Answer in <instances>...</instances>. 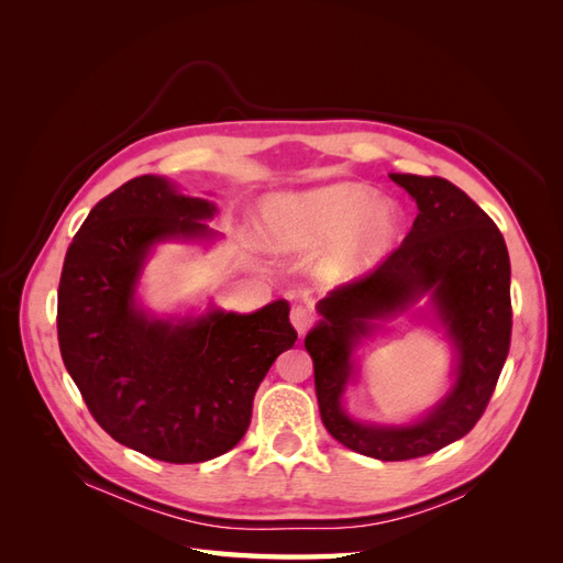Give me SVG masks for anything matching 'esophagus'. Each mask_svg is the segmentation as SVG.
Returning a JSON list of instances; mask_svg holds the SVG:
<instances>
[{
	"mask_svg": "<svg viewBox=\"0 0 563 563\" xmlns=\"http://www.w3.org/2000/svg\"><path fill=\"white\" fill-rule=\"evenodd\" d=\"M291 323L300 335H305V331H308L312 323V312L308 308H302V305H296V308L291 310Z\"/></svg>",
	"mask_w": 563,
	"mask_h": 563,
	"instance_id": "obj_1",
	"label": "esophagus"
}]
</instances>
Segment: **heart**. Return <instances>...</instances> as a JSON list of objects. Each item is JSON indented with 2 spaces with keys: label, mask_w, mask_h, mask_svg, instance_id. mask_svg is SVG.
Listing matches in <instances>:
<instances>
[{
  "label": "heart",
  "mask_w": 563,
  "mask_h": 563,
  "mask_svg": "<svg viewBox=\"0 0 563 563\" xmlns=\"http://www.w3.org/2000/svg\"><path fill=\"white\" fill-rule=\"evenodd\" d=\"M261 218L272 251H317V277L331 286L366 277L395 251L404 232V209L395 199L350 180L269 195Z\"/></svg>",
  "instance_id": "heart-1"
}]
</instances>
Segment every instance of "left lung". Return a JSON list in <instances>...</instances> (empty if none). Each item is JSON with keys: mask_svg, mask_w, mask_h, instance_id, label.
Returning a JSON list of instances; mask_svg holds the SVG:
<instances>
[{"mask_svg": "<svg viewBox=\"0 0 563 563\" xmlns=\"http://www.w3.org/2000/svg\"><path fill=\"white\" fill-rule=\"evenodd\" d=\"M416 201L418 216L401 246L368 275L317 302L305 335L314 362L323 428L340 444L376 460H408L465 437L496 389L509 352V253L496 223L444 178L389 174ZM401 313L442 331L452 351L448 395L408 423L354 419L344 408L358 375L363 340Z\"/></svg>", "mask_w": 563, "mask_h": 563, "instance_id": "left-lung-1", "label": "left lung"}]
</instances>
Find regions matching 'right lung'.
Masks as SVG:
<instances>
[{"instance_id":"right-lung-1","label":"right lung","mask_w":563,"mask_h":563,"mask_svg":"<svg viewBox=\"0 0 563 563\" xmlns=\"http://www.w3.org/2000/svg\"><path fill=\"white\" fill-rule=\"evenodd\" d=\"M218 207L162 176L100 199L67 249L58 286L63 364L114 441L164 463H203L240 444L255 389L298 340L284 298L242 314H159L141 298L162 244L213 246Z\"/></svg>"}]
</instances>
